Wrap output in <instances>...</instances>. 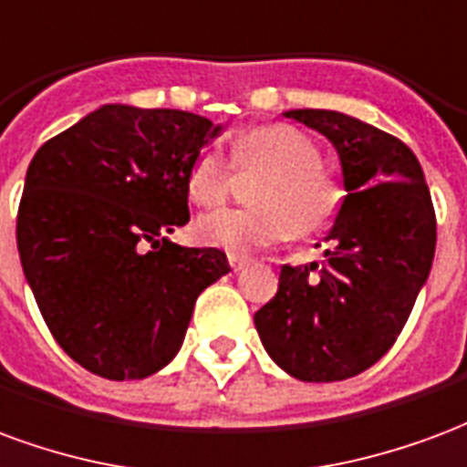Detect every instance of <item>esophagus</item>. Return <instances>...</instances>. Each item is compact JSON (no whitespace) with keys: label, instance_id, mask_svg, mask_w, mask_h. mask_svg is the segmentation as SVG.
<instances>
[{"label":"esophagus","instance_id":"34e87169","mask_svg":"<svg viewBox=\"0 0 467 467\" xmlns=\"http://www.w3.org/2000/svg\"><path fill=\"white\" fill-rule=\"evenodd\" d=\"M229 264H231V268H234V271H244V268L248 266V258H244V256H234V254H231L229 256Z\"/></svg>","mask_w":467,"mask_h":467}]
</instances>
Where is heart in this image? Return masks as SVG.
<instances>
[{
  "mask_svg": "<svg viewBox=\"0 0 467 467\" xmlns=\"http://www.w3.org/2000/svg\"><path fill=\"white\" fill-rule=\"evenodd\" d=\"M234 159L241 166L261 163L268 173L256 186V209H216L196 221V238L203 246L223 248L234 256L254 248L323 229L341 203V189L318 169L321 154L311 139L291 126H258L234 141ZM229 192V166L219 149L196 156L189 171V196L201 206L219 203Z\"/></svg>",
  "mask_w": 467,
  "mask_h": 467,
  "instance_id": "b5f03b06",
  "label": "heart"
}]
</instances>
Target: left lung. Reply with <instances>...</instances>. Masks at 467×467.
<instances>
[{"label":"left lung","mask_w":467,"mask_h":467,"mask_svg":"<svg viewBox=\"0 0 467 467\" xmlns=\"http://www.w3.org/2000/svg\"><path fill=\"white\" fill-rule=\"evenodd\" d=\"M284 117L331 141L346 196L323 238L321 266L281 268L278 294L254 323L288 376L346 380L386 356L413 311L433 266V201L420 161L396 136L331 109Z\"/></svg>","instance_id":"left-lung-1"}]
</instances>
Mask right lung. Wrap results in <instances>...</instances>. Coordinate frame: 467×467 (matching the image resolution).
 I'll return each instance as SVG.
<instances>
[{
	"mask_svg": "<svg viewBox=\"0 0 467 467\" xmlns=\"http://www.w3.org/2000/svg\"><path fill=\"white\" fill-rule=\"evenodd\" d=\"M223 124L104 104L34 154L16 248L67 356L109 380H139L179 353L203 288L231 271L219 248H183L189 171Z\"/></svg>",
	"mask_w": 467,
	"mask_h": 467,
	"instance_id": "add662e5",
	"label": "right lung"
}]
</instances>
